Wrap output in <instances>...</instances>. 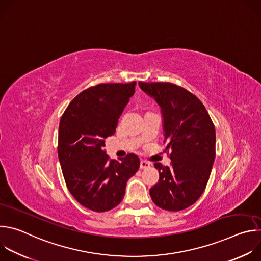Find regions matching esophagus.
<instances>
[{"label": "esophagus", "mask_w": 261, "mask_h": 261, "mask_svg": "<svg viewBox=\"0 0 261 261\" xmlns=\"http://www.w3.org/2000/svg\"><path fill=\"white\" fill-rule=\"evenodd\" d=\"M150 166H151V164L148 163V162L143 161V160L140 161V169H146V168H148Z\"/></svg>", "instance_id": "esophagus-1"}]
</instances>
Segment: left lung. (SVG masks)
<instances>
[{
  "label": "left lung",
  "mask_w": 261,
  "mask_h": 261,
  "mask_svg": "<svg viewBox=\"0 0 261 261\" xmlns=\"http://www.w3.org/2000/svg\"><path fill=\"white\" fill-rule=\"evenodd\" d=\"M156 100L163 118L170 166L155 163L159 180L150 189L159 207L177 212L192 205L207 184L216 156V130L204 105L192 93L170 83H138Z\"/></svg>",
  "instance_id": "1"
}]
</instances>
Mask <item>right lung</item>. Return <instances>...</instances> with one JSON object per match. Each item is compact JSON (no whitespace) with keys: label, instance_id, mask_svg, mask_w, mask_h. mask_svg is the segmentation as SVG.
I'll return each mask as SVG.
<instances>
[{"label":"right lung","instance_id":"obj_1","mask_svg":"<svg viewBox=\"0 0 261 261\" xmlns=\"http://www.w3.org/2000/svg\"><path fill=\"white\" fill-rule=\"evenodd\" d=\"M135 85L89 88L70 102L61 118L58 155L67 188L91 211L116 207L124 198L128 179L139 168L140 160L134 154L117 161L104 151L105 139L116 132Z\"/></svg>","mask_w":261,"mask_h":261}]
</instances>
